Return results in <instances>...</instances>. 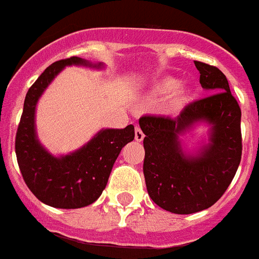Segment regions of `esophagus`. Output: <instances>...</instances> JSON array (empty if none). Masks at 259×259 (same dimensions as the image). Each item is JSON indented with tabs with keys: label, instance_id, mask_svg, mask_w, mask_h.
Instances as JSON below:
<instances>
[{
	"label": "esophagus",
	"instance_id": "1",
	"mask_svg": "<svg viewBox=\"0 0 259 259\" xmlns=\"http://www.w3.org/2000/svg\"><path fill=\"white\" fill-rule=\"evenodd\" d=\"M135 140L139 141V143L144 140V134H143V131H141V130L139 127L135 128Z\"/></svg>",
	"mask_w": 259,
	"mask_h": 259
}]
</instances>
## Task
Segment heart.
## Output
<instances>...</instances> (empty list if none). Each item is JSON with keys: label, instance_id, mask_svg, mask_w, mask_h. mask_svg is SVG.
I'll list each match as a JSON object with an SVG mask.
<instances>
[{"label": "heart", "instance_id": "heart-1", "mask_svg": "<svg viewBox=\"0 0 259 259\" xmlns=\"http://www.w3.org/2000/svg\"><path fill=\"white\" fill-rule=\"evenodd\" d=\"M148 97L152 101H157L164 97L161 104V111L166 115H174L188 104L191 91L184 84H178L174 77L166 76L155 81L150 88Z\"/></svg>", "mask_w": 259, "mask_h": 259}]
</instances>
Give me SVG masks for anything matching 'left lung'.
I'll return each mask as SVG.
<instances>
[{
	"label": "left lung",
	"instance_id": "1",
	"mask_svg": "<svg viewBox=\"0 0 259 259\" xmlns=\"http://www.w3.org/2000/svg\"><path fill=\"white\" fill-rule=\"evenodd\" d=\"M200 84L212 95L187 105L176 118L144 115V176L150 198L175 214H193L212 206L241 161V109L227 77L215 66L194 61ZM213 125L210 144L197 156H185L179 135L196 121Z\"/></svg>",
	"mask_w": 259,
	"mask_h": 259
}]
</instances>
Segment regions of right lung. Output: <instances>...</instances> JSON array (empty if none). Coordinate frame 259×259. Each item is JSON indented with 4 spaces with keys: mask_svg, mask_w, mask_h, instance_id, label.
I'll list each match as a JSON object with an SVG mask.
<instances>
[{
    "mask_svg": "<svg viewBox=\"0 0 259 259\" xmlns=\"http://www.w3.org/2000/svg\"><path fill=\"white\" fill-rule=\"evenodd\" d=\"M70 65L93 66L79 57L52 63L28 89L15 136L24 183L41 202L58 209H79L95 202L106 187L122 148L135 137L132 124L123 130H102L81 149L61 158L53 157L40 145L35 132L36 104L54 76Z\"/></svg>",
    "mask_w": 259,
    "mask_h": 259,
    "instance_id": "obj_1",
    "label": "right lung"
}]
</instances>
